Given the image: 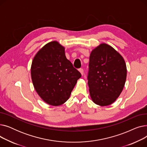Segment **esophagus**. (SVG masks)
Returning a JSON list of instances; mask_svg holds the SVG:
<instances>
[{
    "label": "esophagus",
    "instance_id": "34e87169",
    "mask_svg": "<svg viewBox=\"0 0 147 147\" xmlns=\"http://www.w3.org/2000/svg\"><path fill=\"white\" fill-rule=\"evenodd\" d=\"M79 71L80 72L81 74L83 76V74H84V70H83V69L81 68H79Z\"/></svg>",
    "mask_w": 147,
    "mask_h": 147
}]
</instances>
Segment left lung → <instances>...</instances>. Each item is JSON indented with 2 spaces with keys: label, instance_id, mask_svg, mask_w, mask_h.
I'll return each mask as SVG.
<instances>
[{
  "label": "left lung",
  "instance_id": "8db88e82",
  "mask_svg": "<svg viewBox=\"0 0 147 147\" xmlns=\"http://www.w3.org/2000/svg\"><path fill=\"white\" fill-rule=\"evenodd\" d=\"M127 75L125 61L111 46L101 44L92 51L88 74L90 95L94 103H113L124 88Z\"/></svg>",
  "mask_w": 147,
  "mask_h": 147
}]
</instances>
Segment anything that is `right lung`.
<instances>
[{
    "instance_id": "add662e5",
    "label": "right lung",
    "mask_w": 147,
    "mask_h": 147,
    "mask_svg": "<svg viewBox=\"0 0 147 147\" xmlns=\"http://www.w3.org/2000/svg\"><path fill=\"white\" fill-rule=\"evenodd\" d=\"M64 50L56 41L48 43L37 53L31 67L37 93L45 102L53 106L67 101L82 76L67 59Z\"/></svg>"
}]
</instances>
